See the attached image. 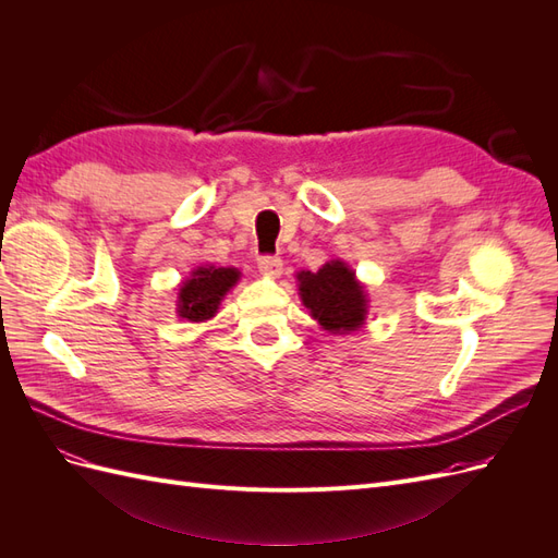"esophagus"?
<instances>
[{
  "label": "esophagus",
  "instance_id": "obj_1",
  "mask_svg": "<svg viewBox=\"0 0 558 558\" xmlns=\"http://www.w3.org/2000/svg\"><path fill=\"white\" fill-rule=\"evenodd\" d=\"M258 269H260V272H263L265 277H269V279H279L281 272H283V263H281V258L265 256V258L258 260Z\"/></svg>",
  "mask_w": 558,
  "mask_h": 558
}]
</instances>
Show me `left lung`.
Here are the masks:
<instances>
[{
  "label": "left lung",
  "instance_id": "8db88e82",
  "mask_svg": "<svg viewBox=\"0 0 558 558\" xmlns=\"http://www.w3.org/2000/svg\"><path fill=\"white\" fill-rule=\"evenodd\" d=\"M295 279L302 305L320 328L332 335H351L365 326L369 300L349 263L332 258L316 272L300 269Z\"/></svg>",
  "mask_w": 558,
  "mask_h": 558
}]
</instances>
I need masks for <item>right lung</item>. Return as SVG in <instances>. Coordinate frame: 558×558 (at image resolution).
<instances>
[{
	"instance_id": "obj_1",
	"label": "right lung",
	"mask_w": 558,
	"mask_h": 558,
	"mask_svg": "<svg viewBox=\"0 0 558 558\" xmlns=\"http://www.w3.org/2000/svg\"><path fill=\"white\" fill-rule=\"evenodd\" d=\"M242 272L238 267L199 265L185 277L177 293V314L189 324H205L214 318L223 298L238 286Z\"/></svg>"
}]
</instances>
